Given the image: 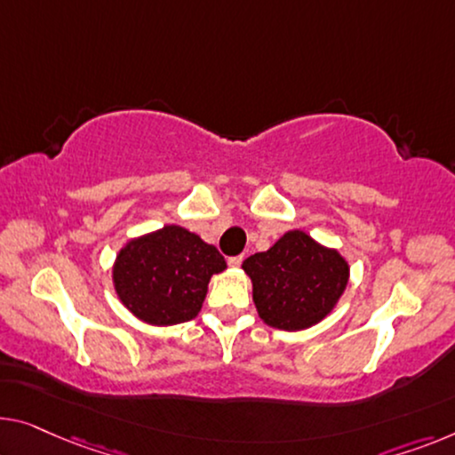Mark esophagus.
<instances>
[{
	"label": "esophagus",
	"mask_w": 455,
	"mask_h": 455,
	"mask_svg": "<svg viewBox=\"0 0 455 455\" xmlns=\"http://www.w3.org/2000/svg\"><path fill=\"white\" fill-rule=\"evenodd\" d=\"M243 263V255H235V257H228V266L230 267H239Z\"/></svg>",
	"instance_id": "34e87169"
}]
</instances>
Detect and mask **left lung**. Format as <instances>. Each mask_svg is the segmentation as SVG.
<instances>
[{"label":"left lung","mask_w":455,"mask_h":455,"mask_svg":"<svg viewBox=\"0 0 455 455\" xmlns=\"http://www.w3.org/2000/svg\"><path fill=\"white\" fill-rule=\"evenodd\" d=\"M253 282L257 313L283 331L308 329L323 321L347 286L349 267L302 230H290L274 247L243 261Z\"/></svg>","instance_id":"obj_1"}]
</instances>
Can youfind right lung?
I'll return each mask as SVG.
<instances>
[{
    "mask_svg": "<svg viewBox=\"0 0 455 455\" xmlns=\"http://www.w3.org/2000/svg\"><path fill=\"white\" fill-rule=\"evenodd\" d=\"M225 257L189 230L167 225L120 251L114 286L134 316L148 324H178L200 313L212 274Z\"/></svg>",
    "mask_w": 455,
    "mask_h": 455,
    "instance_id": "obj_1",
    "label": "right lung"
}]
</instances>
